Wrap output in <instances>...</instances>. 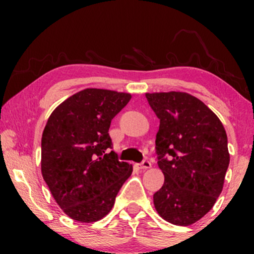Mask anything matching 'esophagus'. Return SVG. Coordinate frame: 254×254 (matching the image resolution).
Segmentation results:
<instances>
[{
  "label": "esophagus",
  "instance_id": "1",
  "mask_svg": "<svg viewBox=\"0 0 254 254\" xmlns=\"http://www.w3.org/2000/svg\"><path fill=\"white\" fill-rule=\"evenodd\" d=\"M139 167H141L142 170H147V168H150L151 167L150 161H148V160H143V161L139 164Z\"/></svg>",
  "mask_w": 254,
  "mask_h": 254
}]
</instances>
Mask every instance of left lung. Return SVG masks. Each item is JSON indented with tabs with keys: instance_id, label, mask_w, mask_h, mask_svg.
Returning <instances> with one entry per match:
<instances>
[{
	"instance_id": "obj_1",
	"label": "left lung",
	"mask_w": 254,
	"mask_h": 254,
	"mask_svg": "<svg viewBox=\"0 0 254 254\" xmlns=\"http://www.w3.org/2000/svg\"><path fill=\"white\" fill-rule=\"evenodd\" d=\"M145 98L160 119L155 149L165 176L154 205L167 222L189 226L210 211L222 192L229 166L226 130L188 93H147Z\"/></svg>"
}]
</instances>
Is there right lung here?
<instances>
[{"label": "right lung", "mask_w": 254, "mask_h": 254, "mask_svg": "<svg viewBox=\"0 0 254 254\" xmlns=\"http://www.w3.org/2000/svg\"><path fill=\"white\" fill-rule=\"evenodd\" d=\"M127 93L87 88L55 109L42 137V174L61 209L78 222L106 216L132 173L119 161L109 135Z\"/></svg>", "instance_id": "right-lung-1"}]
</instances>
